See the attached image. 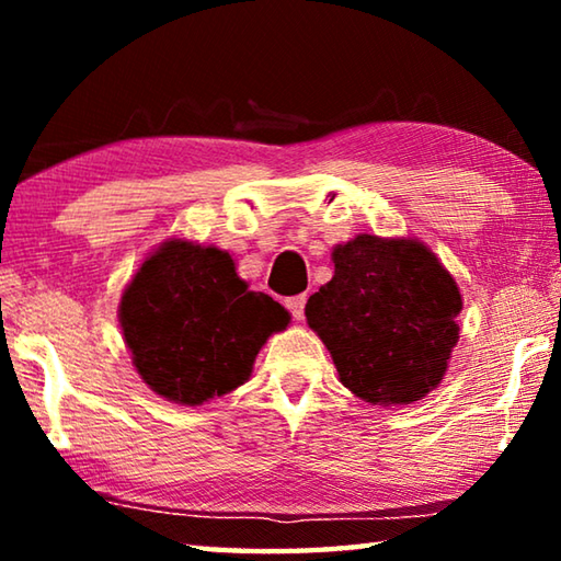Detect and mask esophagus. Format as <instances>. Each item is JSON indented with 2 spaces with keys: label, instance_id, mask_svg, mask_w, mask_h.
Listing matches in <instances>:
<instances>
[{
  "label": "esophagus",
  "instance_id": "34e87169",
  "mask_svg": "<svg viewBox=\"0 0 561 561\" xmlns=\"http://www.w3.org/2000/svg\"><path fill=\"white\" fill-rule=\"evenodd\" d=\"M304 307H307V294H297V297L287 299V309L291 311V317L297 321L304 319Z\"/></svg>",
  "mask_w": 561,
  "mask_h": 561
}]
</instances>
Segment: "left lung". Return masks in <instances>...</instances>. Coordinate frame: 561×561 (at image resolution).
Wrapping results in <instances>:
<instances>
[{"instance_id":"left-lung-1","label":"left lung","mask_w":561,"mask_h":561,"mask_svg":"<svg viewBox=\"0 0 561 561\" xmlns=\"http://www.w3.org/2000/svg\"><path fill=\"white\" fill-rule=\"evenodd\" d=\"M458 284L415 240L358 234L307 301L341 383L374 405L413 403L443 381L460 327Z\"/></svg>"}]
</instances>
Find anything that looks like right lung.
I'll return each instance as SVG.
<instances>
[{"label":"right lung","instance_id":"add662e5","mask_svg":"<svg viewBox=\"0 0 561 561\" xmlns=\"http://www.w3.org/2000/svg\"><path fill=\"white\" fill-rule=\"evenodd\" d=\"M121 327L138 374L158 396L201 405L242 386L289 314L250 291L217 247L170 240L123 291Z\"/></svg>","mask_w":561,"mask_h":561}]
</instances>
